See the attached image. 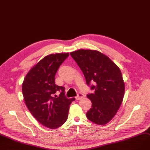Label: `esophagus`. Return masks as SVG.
Here are the masks:
<instances>
[{
  "label": "esophagus",
  "instance_id": "esophagus-1",
  "mask_svg": "<svg viewBox=\"0 0 150 150\" xmlns=\"http://www.w3.org/2000/svg\"><path fill=\"white\" fill-rule=\"evenodd\" d=\"M84 95L83 94H82V93H79L78 94V95L75 97V99H76V100H79V99H82V98H84Z\"/></svg>",
  "mask_w": 150,
  "mask_h": 150
}]
</instances>
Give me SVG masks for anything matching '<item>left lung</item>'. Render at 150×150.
<instances>
[{
    "instance_id": "left-lung-1",
    "label": "left lung",
    "mask_w": 150,
    "mask_h": 150,
    "mask_svg": "<svg viewBox=\"0 0 150 150\" xmlns=\"http://www.w3.org/2000/svg\"><path fill=\"white\" fill-rule=\"evenodd\" d=\"M71 57L81 69L86 83L93 93L87 95L92 107L87 112L90 121L105 125L115 116L120 107L125 92V84L119 68L107 56L95 50L79 49Z\"/></svg>"
}]
</instances>
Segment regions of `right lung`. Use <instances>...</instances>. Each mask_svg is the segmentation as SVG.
I'll return each instance as SVG.
<instances>
[{
  "mask_svg": "<svg viewBox=\"0 0 150 150\" xmlns=\"http://www.w3.org/2000/svg\"><path fill=\"white\" fill-rule=\"evenodd\" d=\"M69 53L50 54L41 59L26 75L22 93L29 112L43 125L52 129L62 126L67 120L69 106L75 100L68 99L65 88L55 84L59 67L69 57ZM59 91L57 97L55 93Z\"/></svg>",
  "mask_w": 150,
  "mask_h": 150,
  "instance_id": "add662e5",
  "label": "right lung"
}]
</instances>
